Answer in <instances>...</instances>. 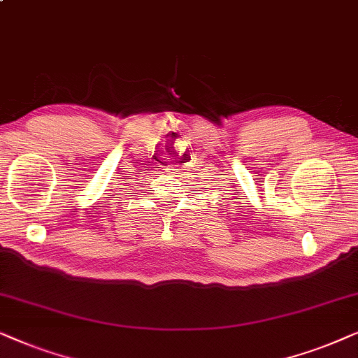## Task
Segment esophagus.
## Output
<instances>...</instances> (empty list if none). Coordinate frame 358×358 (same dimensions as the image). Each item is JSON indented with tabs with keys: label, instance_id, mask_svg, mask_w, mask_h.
Returning <instances> with one entry per match:
<instances>
[{
	"label": "esophagus",
	"instance_id": "esophagus-1",
	"mask_svg": "<svg viewBox=\"0 0 358 358\" xmlns=\"http://www.w3.org/2000/svg\"><path fill=\"white\" fill-rule=\"evenodd\" d=\"M170 170H171V173H173V175L176 173V169H170Z\"/></svg>",
	"mask_w": 358,
	"mask_h": 358
}]
</instances>
